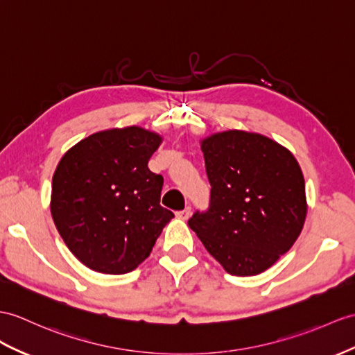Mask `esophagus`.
<instances>
[{"instance_id":"obj_1","label":"esophagus","mask_w":355,"mask_h":355,"mask_svg":"<svg viewBox=\"0 0 355 355\" xmlns=\"http://www.w3.org/2000/svg\"><path fill=\"white\" fill-rule=\"evenodd\" d=\"M191 214H193V209H191V206H187L184 211H180V212H178V215H179V217H182V218H185V220H188L189 217H191Z\"/></svg>"}]
</instances>
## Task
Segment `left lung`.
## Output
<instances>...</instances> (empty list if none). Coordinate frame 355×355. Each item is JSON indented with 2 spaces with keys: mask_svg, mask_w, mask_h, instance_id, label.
<instances>
[{
  "mask_svg": "<svg viewBox=\"0 0 355 355\" xmlns=\"http://www.w3.org/2000/svg\"><path fill=\"white\" fill-rule=\"evenodd\" d=\"M162 137L140 126L92 134L60 159L51 215L64 244L90 270L126 274L149 257L166 224L164 179L148 167Z\"/></svg>",
  "mask_w": 355,
  "mask_h": 355,
  "instance_id": "left-lung-1",
  "label": "left lung"
}]
</instances>
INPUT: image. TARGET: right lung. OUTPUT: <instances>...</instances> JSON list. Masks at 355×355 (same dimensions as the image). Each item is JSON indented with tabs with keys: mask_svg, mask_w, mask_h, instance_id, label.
Segmentation results:
<instances>
[{
	"mask_svg": "<svg viewBox=\"0 0 355 355\" xmlns=\"http://www.w3.org/2000/svg\"><path fill=\"white\" fill-rule=\"evenodd\" d=\"M209 207L188 221L205 248L232 275H257L289 252L307 215L295 157L261 134L223 131L202 141Z\"/></svg>",
	"mask_w": 355,
	"mask_h": 355,
	"instance_id": "obj_1",
	"label": "right lung"
}]
</instances>
